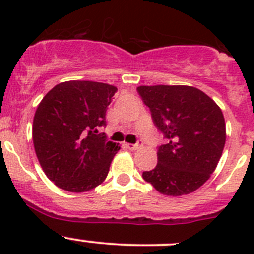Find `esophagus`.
I'll return each instance as SVG.
<instances>
[{"label": "esophagus", "mask_w": 254, "mask_h": 254, "mask_svg": "<svg viewBox=\"0 0 254 254\" xmlns=\"http://www.w3.org/2000/svg\"><path fill=\"white\" fill-rule=\"evenodd\" d=\"M125 146H127V147L129 148V150L135 151V150H137V148L141 147L142 141H141V140H139V141H137L136 143H125Z\"/></svg>", "instance_id": "34e87169"}]
</instances>
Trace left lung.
I'll return each instance as SVG.
<instances>
[{"label": "left lung", "mask_w": 254, "mask_h": 254, "mask_svg": "<svg viewBox=\"0 0 254 254\" xmlns=\"http://www.w3.org/2000/svg\"><path fill=\"white\" fill-rule=\"evenodd\" d=\"M137 92L167 140L158 146L157 166L142 178L165 195L200 188L216 168L226 141L220 107L190 86H140Z\"/></svg>", "instance_id": "left-lung-1"}]
</instances>
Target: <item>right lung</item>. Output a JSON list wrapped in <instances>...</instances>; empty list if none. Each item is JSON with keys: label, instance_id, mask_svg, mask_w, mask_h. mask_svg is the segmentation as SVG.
<instances>
[{"label": "right lung", "instance_id": "obj_1", "mask_svg": "<svg viewBox=\"0 0 254 254\" xmlns=\"http://www.w3.org/2000/svg\"><path fill=\"white\" fill-rule=\"evenodd\" d=\"M117 91L102 82H61L38 106L33 120L35 153L59 188L82 193L106 179L120 146L98 129L107 125V109Z\"/></svg>", "mask_w": 254, "mask_h": 254}]
</instances>
